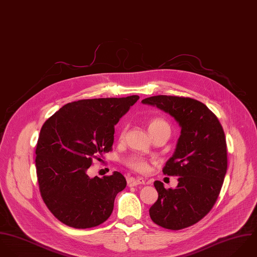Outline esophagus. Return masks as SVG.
I'll list each match as a JSON object with an SVG mask.
<instances>
[{
    "label": "esophagus",
    "mask_w": 257,
    "mask_h": 257,
    "mask_svg": "<svg viewBox=\"0 0 257 257\" xmlns=\"http://www.w3.org/2000/svg\"><path fill=\"white\" fill-rule=\"evenodd\" d=\"M127 183L129 187H135L138 185H145L146 180H144L143 178H129Z\"/></svg>",
    "instance_id": "obj_1"
}]
</instances>
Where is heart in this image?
I'll return each instance as SVG.
<instances>
[{
    "label": "heart",
    "instance_id": "heart-1",
    "mask_svg": "<svg viewBox=\"0 0 257 257\" xmlns=\"http://www.w3.org/2000/svg\"><path fill=\"white\" fill-rule=\"evenodd\" d=\"M162 129H168L170 130V126L168 122L161 118V117H152L148 121V130L150 134H153L156 131L162 130ZM126 135V127H123L119 138L120 140H123ZM123 163L126 167L129 169L138 172V173H145L149 169V161L147 158L140 156V155H131L123 160Z\"/></svg>",
    "mask_w": 257,
    "mask_h": 257
}]
</instances>
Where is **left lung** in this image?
I'll list each match as a JSON object with an SVG mask.
<instances>
[{"label": "left lung", "instance_id": "8db88e82", "mask_svg": "<svg viewBox=\"0 0 257 257\" xmlns=\"http://www.w3.org/2000/svg\"><path fill=\"white\" fill-rule=\"evenodd\" d=\"M172 115L181 126L164 175L179 177L177 189L154 183L158 200L149 209L156 224L172 230L189 227L210 211L227 170L225 135L217 117L204 103L184 96L156 95L142 100Z\"/></svg>", "mask_w": 257, "mask_h": 257}]
</instances>
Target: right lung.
<instances>
[{
    "mask_svg": "<svg viewBox=\"0 0 257 257\" xmlns=\"http://www.w3.org/2000/svg\"><path fill=\"white\" fill-rule=\"evenodd\" d=\"M139 99H82L67 103L43 125L36 149L41 196L52 214L74 228L103 223L126 187L119 172L90 179L92 159L112 151L114 125Z\"/></svg>",
    "mask_w": 257,
    "mask_h": 257,
    "instance_id": "right-lung-1",
    "label": "right lung"
}]
</instances>
